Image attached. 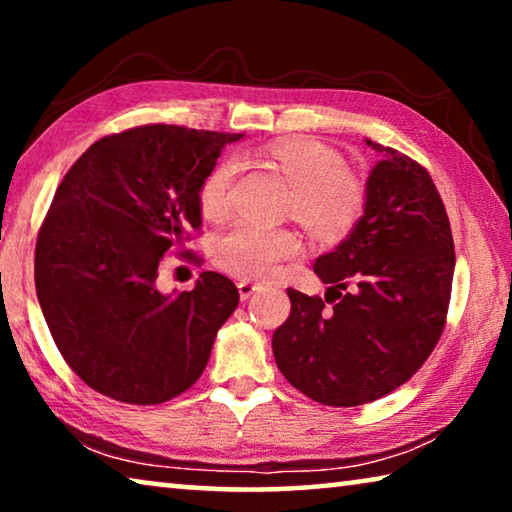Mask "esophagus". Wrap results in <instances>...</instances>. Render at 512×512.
Listing matches in <instances>:
<instances>
[{
	"label": "esophagus",
	"mask_w": 512,
	"mask_h": 512,
	"mask_svg": "<svg viewBox=\"0 0 512 512\" xmlns=\"http://www.w3.org/2000/svg\"><path fill=\"white\" fill-rule=\"evenodd\" d=\"M237 289H239V298H241V300H248L250 296H253L255 291L262 289V284H255V282H250V280H241V282L237 284Z\"/></svg>",
	"instance_id": "34e87169"
}]
</instances>
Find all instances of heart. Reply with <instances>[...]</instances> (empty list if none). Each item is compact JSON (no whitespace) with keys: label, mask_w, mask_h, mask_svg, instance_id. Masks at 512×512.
<instances>
[{"label":"heart","mask_w":512,"mask_h":512,"mask_svg":"<svg viewBox=\"0 0 512 512\" xmlns=\"http://www.w3.org/2000/svg\"><path fill=\"white\" fill-rule=\"evenodd\" d=\"M266 155L291 187L289 212L311 235L336 239L352 228L363 207V189L357 178L343 171L339 153L318 142L289 140L273 144ZM235 176V160H221L207 173L198 189V205L205 219L219 221L230 212ZM298 250L300 241L289 230L239 223L221 237L216 257L225 271L248 280H266L275 275L282 259L293 257Z\"/></svg>","instance_id":"obj_1"}]
</instances>
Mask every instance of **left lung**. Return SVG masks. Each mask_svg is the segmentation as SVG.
Masks as SVG:
<instances>
[{"label": "left lung", "instance_id": "left-lung-1", "mask_svg": "<svg viewBox=\"0 0 512 512\" xmlns=\"http://www.w3.org/2000/svg\"><path fill=\"white\" fill-rule=\"evenodd\" d=\"M366 144L381 160L363 214L314 262L325 300L287 289L291 314L273 334L282 375L327 406L379 400L413 377L443 334L452 296L454 239L431 176L395 149Z\"/></svg>", "mask_w": 512, "mask_h": 512}]
</instances>
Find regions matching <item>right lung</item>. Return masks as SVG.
Segmentation results:
<instances>
[{
  "label": "right lung",
  "mask_w": 512,
  "mask_h": 512,
  "mask_svg": "<svg viewBox=\"0 0 512 512\" xmlns=\"http://www.w3.org/2000/svg\"><path fill=\"white\" fill-rule=\"evenodd\" d=\"M244 135L151 124L103 137L58 185L36 244V293L63 359L94 391L128 404L185 393L239 305L205 271L162 293L158 266L203 225L198 189Z\"/></svg>",
  "instance_id": "1"
}]
</instances>
